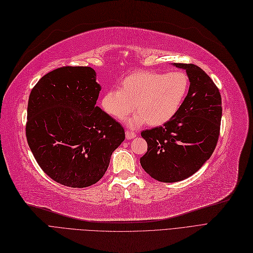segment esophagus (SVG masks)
Wrapping results in <instances>:
<instances>
[{"instance_id":"esophagus-1","label":"esophagus","mask_w":253,"mask_h":253,"mask_svg":"<svg viewBox=\"0 0 253 253\" xmlns=\"http://www.w3.org/2000/svg\"><path fill=\"white\" fill-rule=\"evenodd\" d=\"M125 133H126V138H127V140H131V138H133V137L136 136L135 132L130 131V130H126Z\"/></svg>"}]
</instances>
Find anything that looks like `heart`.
<instances>
[{"mask_svg": "<svg viewBox=\"0 0 253 253\" xmlns=\"http://www.w3.org/2000/svg\"><path fill=\"white\" fill-rule=\"evenodd\" d=\"M120 89H109L102 97V108L108 116L130 119L131 127L160 126L167 123L181 109L189 90V78L183 71L168 73L136 71L122 80Z\"/></svg>", "mask_w": 253, "mask_h": 253, "instance_id": "obj_1", "label": "heart"}]
</instances>
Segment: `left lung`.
<instances>
[{"label":"left lung","mask_w":253,"mask_h":253,"mask_svg":"<svg viewBox=\"0 0 253 253\" xmlns=\"http://www.w3.org/2000/svg\"><path fill=\"white\" fill-rule=\"evenodd\" d=\"M186 69L189 90L181 109L160 127L142 131L147 152L143 169L154 180L173 183L189 177L215 149L222 119V97L207 73L194 64L174 63Z\"/></svg>","instance_id":"obj_1"}]
</instances>
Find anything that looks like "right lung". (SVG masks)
<instances>
[{
    "label": "right lung",
    "instance_id": "obj_1",
    "mask_svg": "<svg viewBox=\"0 0 253 253\" xmlns=\"http://www.w3.org/2000/svg\"><path fill=\"white\" fill-rule=\"evenodd\" d=\"M101 90L87 66H63L40 79L28 100L26 137L39 166L56 183L99 182L125 140L124 128L96 104Z\"/></svg>",
    "mask_w": 253,
    "mask_h": 253
}]
</instances>
